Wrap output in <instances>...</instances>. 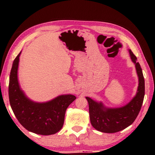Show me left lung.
<instances>
[{
	"label": "left lung",
	"instance_id": "1",
	"mask_svg": "<svg viewBox=\"0 0 155 155\" xmlns=\"http://www.w3.org/2000/svg\"><path fill=\"white\" fill-rule=\"evenodd\" d=\"M130 59L135 65L139 84L136 95L126 105L117 108H109L102 102H96L90 97H85L89 104V113L91 125L97 130L114 133L124 129L132 124L137 117L142 106L145 94V82L137 57L131 50H128Z\"/></svg>",
	"mask_w": 155,
	"mask_h": 155
}]
</instances>
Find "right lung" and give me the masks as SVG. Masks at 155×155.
<instances>
[{
  "instance_id": "1",
  "label": "right lung",
  "mask_w": 155,
  "mask_h": 155,
  "mask_svg": "<svg viewBox=\"0 0 155 155\" xmlns=\"http://www.w3.org/2000/svg\"><path fill=\"white\" fill-rule=\"evenodd\" d=\"M21 52L15 57L9 76V98L14 115L26 129L38 135L55 134L64 125L65 111L77 98L72 94L60 95L45 103H37L20 88L18 70Z\"/></svg>"
}]
</instances>
